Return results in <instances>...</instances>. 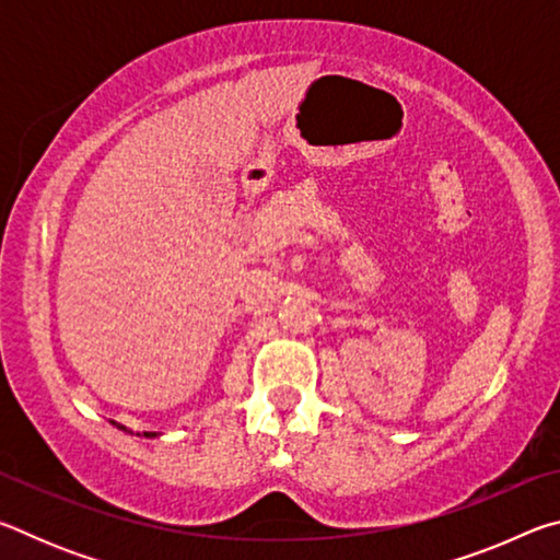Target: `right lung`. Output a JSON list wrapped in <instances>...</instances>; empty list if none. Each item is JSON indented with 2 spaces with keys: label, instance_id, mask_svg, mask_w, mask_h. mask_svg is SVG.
Wrapping results in <instances>:
<instances>
[{
  "label": "right lung",
  "instance_id": "1",
  "mask_svg": "<svg viewBox=\"0 0 560 560\" xmlns=\"http://www.w3.org/2000/svg\"><path fill=\"white\" fill-rule=\"evenodd\" d=\"M113 424H116V422H113ZM118 428H120V424H118ZM120 430H126V428H120ZM145 434V438H155V432H143Z\"/></svg>",
  "mask_w": 560,
  "mask_h": 560
}]
</instances>
